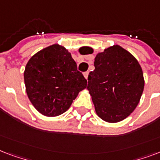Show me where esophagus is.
Here are the masks:
<instances>
[{"label":"esophagus","mask_w":160,"mask_h":160,"mask_svg":"<svg viewBox=\"0 0 160 160\" xmlns=\"http://www.w3.org/2000/svg\"><path fill=\"white\" fill-rule=\"evenodd\" d=\"M83 76H84V78H85L88 79V72H84Z\"/></svg>","instance_id":"esophagus-1"}]
</instances>
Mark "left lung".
I'll list each match as a JSON object with an SVG mask.
<instances>
[{
	"label": "left lung",
	"instance_id": "1",
	"mask_svg": "<svg viewBox=\"0 0 160 160\" xmlns=\"http://www.w3.org/2000/svg\"><path fill=\"white\" fill-rule=\"evenodd\" d=\"M86 48L83 53L92 54ZM93 72L88 75L87 89L98 116L108 122H118L133 112L144 88L142 68L129 52L113 45L94 58Z\"/></svg>",
	"mask_w": 160,
	"mask_h": 160
}]
</instances>
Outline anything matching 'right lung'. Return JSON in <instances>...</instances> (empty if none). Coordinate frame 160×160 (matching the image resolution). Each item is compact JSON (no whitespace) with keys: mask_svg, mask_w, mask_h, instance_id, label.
Here are the masks:
<instances>
[{"mask_svg":"<svg viewBox=\"0 0 160 160\" xmlns=\"http://www.w3.org/2000/svg\"><path fill=\"white\" fill-rule=\"evenodd\" d=\"M28 98L38 112L56 117L68 109L87 80L78 71L71 53L63 46L53 44L30 58L24 71Z\"/></svg>","mask_w":160,"mask_h":160,"instance_id":"right-lung-1","label":"right lung"}]
</instances>
